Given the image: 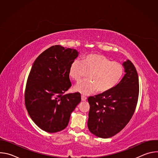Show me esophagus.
Masks as SVG:
<instances>
[{
    "label": "esophagus",
    "instance_id": "esophagus-1",
    "mask_svg": "<svg viewBox=\"0 0 158 158\" xmlns=\"http://www.w3.org/2000/svg\"><path fill=\"white\" fill-rule=\"evenodd\" d=\"M86 99H87V98H86L85 96H83V95H82V96H81V100H82V101H85Z\"/></svg>",
    "mask_w": 158,
    "mask_h": 158
}]
</instances>
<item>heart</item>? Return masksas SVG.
<instances>
[{
	"label": "heart",
	"mask_w": 158,
	"mask_h": 158,
	"mask_svg": "<svg viewBox=\"0 0 158 158\" xmlns=\"http://www.w3.org/2000/svg\"><path fill=\"white\" fill-rule=\"evenodd\" d=\"M89 72L90 79L77 83L74 89L83 94L106 93L114 87L124 75V67L119 62L111 61L107 57L92 54L84 57L82 60H74L69 66L70 77L79 81Z\"/></svg>",
	"instance_id": "obj_1"
}]
</instances>
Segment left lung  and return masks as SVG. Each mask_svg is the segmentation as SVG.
Masks as SVG:
<instances>
[{
  "instance_id": "obj_1",
  "label": "left lung",
  "mask_w": 158,
  "mask_h": 158,
  "mask_svg": "<svg viewBox=\"0 0 158 158\" xmlns=\"http://www.w3.org/2000/svg\"><path fill=\"white\" fill-rule=\"evenodd\" d=\"M126 74L110 91L88 98L90 105L87 127L95 136L109 138L120 132L129 122L139 96V78L129 60L123 64Z\"/></svg>"
}]
</instances>
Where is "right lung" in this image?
<instances>
[{"mask_svg":"<svg viewBox=\"0 0 158 158\" xmlns=\"http://www.w3.org/2000/svg\"><path fill=\"white\" fill-rule=\"evenodd\" d=\"M78 54L76 49L56 45L41 53L32 66L25 104L32 121L44 131L52 133L64 129L81 101L79 93L64 94L72 85L69 66Z\"/></svg>","mask_w":158,"mask_h":158,"instance_id":"right-lung-1","label":"right lung"}]
</instances>
